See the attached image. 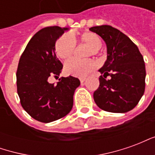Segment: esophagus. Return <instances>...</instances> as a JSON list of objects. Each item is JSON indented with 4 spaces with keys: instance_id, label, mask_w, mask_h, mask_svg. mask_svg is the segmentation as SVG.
Instances as JSON below:
<instances>
[{
    "instance_id": "esophagus-1",
    "label": "esophagus",
    "mask_w": 155,
    "mask_h": 155,
    "mask_svg": "<svg viewBox=\"0 0 155 155\" xmlns=\"http://www.w3.org/2000/svg\"><path fill=\"white\" fill-rule=\"evenodd\" d=\"M84 81H85V78H80V81H81V83H83Z\"/></svg>"
}]
</instances>
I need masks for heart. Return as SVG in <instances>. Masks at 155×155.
<instances>
[{"label":"heart","instance_id":"1","mask_svg":"<svg viewBox=\"0 0 155 155\" xmlns=\"http://www.w3.org/2000/svg\"><path fill=\"white\" fill-rule=\"evenodd\" d=\"M84 44L89 46L87 55H96L102 46V40L96 33L86 31L79 35L78 39L69 34H64L55 41L54 50L58 57L66 60L73 55L75 51V43ZM95 62L91 59L78 60L75 58L68 60L64 65V72L69 75L75 77H84L95 67Z\"/></svg>","mask_w":155,"mask_h":155}]
</instances>
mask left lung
<instances>
[{"mask_svg": "<svg viewBox=\"0 0 155 155\" xmlns=\"http://www.w3.org/2000/svg\"><path fill=\"white\" fill-rule=\"evenodd\" d=\"M90 30L107 45V61L99 71L103 75L99 78L100 85L94 92L95 104L112 113L133 110L144 93L146 71L143 55L136 45L118 29L104 25Z\"/></svg>", "mask_w": 155, "mask_h": 155, "instance_id": "8db88e82", "label": "left lung"}]
</instances>
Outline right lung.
<instances>
[{
  "label": "right lung",
  "instance_id": "obj_1",
  "mask_svg": "<svg viewBox=\"0 0 155 155\" xmlns=\"http://www.w3.org/2000/svg\"><path fill=\"white\" fill-rule=\"evenodd\" d=\"M68 28L49 26L31 39L19 61L16 86L21 104L31 116L43 123L61 119L73 107V95L81 84L78 78L61 77L57 84L50 77L60 75L63 64L54 52L55 41Z\"/></svg>",
  "mask_w": 155,
  "mask_h": 155
}]
</instances>
